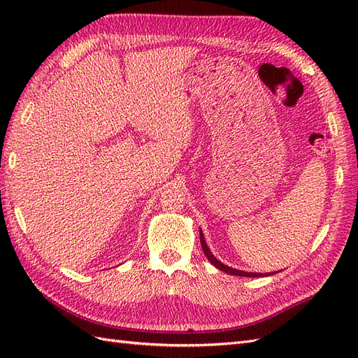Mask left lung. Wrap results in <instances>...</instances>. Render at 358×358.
Instances as JSON below:
<instances>
[{
  "instance_id": "obj_1",
  "label": "left lung",
  "mask_w": 358,
  "mask_h": 358,
  "mask_svg": "<svg viewBox=\"0 0 358 358\" xmlns=\"http://www.w3.org/2000/svg\"><path fill=\"white\" fill-rule=\"evenodd\" d=\"M200 242H201V248H203V252L206 254V257H208V259L209 262L216 267V268H220V270H222V272H225V273H230V275H234V276H246V278H263V276H270V275H273V273H252V272H243V270H237V268H233V267H230V266H225L224 263H221L218 258H216L212 252H210V249H209V246H208V243H206V241H204V236H203V231L200 230Z\"/></svg>"
}]
</instances>
